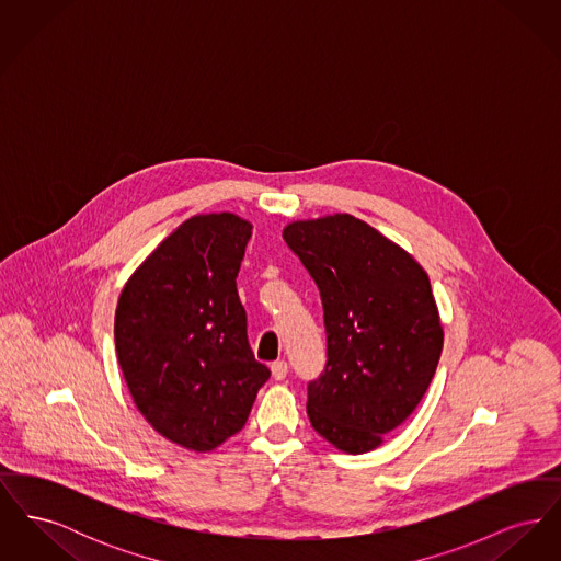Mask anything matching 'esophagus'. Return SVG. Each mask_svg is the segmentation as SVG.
Listing matches in <instances>:
<instances>
[{
    "label": "esophagus",
    "mask_w": 561,
    "mask_h": 561,
    "mask_svg": "<svg viewBox=\"0 0 561 561\" xmlns=\"http://www.w3.org/2000/svg\"><path fill=\"white\" fill-rule=\"evenodd\" d=\"M271 374H273V378H275V380H284V378H286V374H288V364H286L284 359L273 362V364H271Z\"/></svg>",
    "instance_id": "1"
}]
</instances>
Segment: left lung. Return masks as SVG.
I'll use <instances>...</instances> for the list:
<instances>
[{
    "mask_svg": "<svg viewBox=\"0 0 561 561\" xmlns=\"http://www.w3.org/2000/svg\"><path fill=\"white\" fill-rule=\"evenodd\" d=\"M284 240L323 307L328 359L307 385L309 421L339 450L370 453L414 412L442 355L428 275L351 214L298 220Z\"/></svg>",
    "mask_w": 561,
    "mask_h": 561,
    "instance_id": "1",
    "label": "left lung"
}]
</instances>
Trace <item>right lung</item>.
Instances as JSON below:
<instances>
[{
  "label": "right lung",
  "mask_w": 561,
  "mask_h": 561,
  "mask_svg": "<svg viewBox=\"0 0 561 561\" xmlns=\"http://www.w3.org/2000/svg\"><path fill=\"white\" fill-rule=\"evenodd\" d=\"M252 225L185 220L119 294L115 348L134 403L165 439L208 453L243 428L267 366L248 343L238 273Z\"/></svg>",
  "instance_id": "obj_1"
}]
</instances>
